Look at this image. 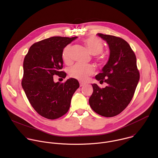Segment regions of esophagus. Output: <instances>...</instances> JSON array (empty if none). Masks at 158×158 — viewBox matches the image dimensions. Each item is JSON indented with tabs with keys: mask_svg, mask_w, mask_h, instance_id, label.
<instances>
[{
	"mask_svg": "<svg viewBox=\"0 0 158 158\" xmlns=\"http://www.w3.org/2000/svg\"><path fill=\"white\" fill-rule=\"evenodd\" d=\"M79 84H80V87H82V86H84V85H85V84H84V83L81 82H79Z\"/></svg>",
	"mask_w": 158,
	"mask_h": 158,
	"instance_id": "obj_1",
	"label": "esophagus"
}]
</instances>
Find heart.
Listing matches in <instances>:
<instances>
[{
    "label": "heart",
    "mask_w": 158,
    "mask_h": 158,
    "mask_svg": "<svg viewBox=\"0 0 158 158\" xmlns=\"http://www.w3.org/2000/svg\"><path fill=\"white\" fill-rule=\"evenodd\" d=\"M83 43L93 55H98L103 51L104 45L102 41L98 37H90L84 39ZM71 45H67L62 51V56L65 63L68 64L71 61ZM98 59L100 61H102L103 57H99ZM93 72L94 67L93 65L77 64L70 69L69 76L78 80L84 81Z\"/></svg>",
    "instance_id": "obj_1"
}]
</instances>
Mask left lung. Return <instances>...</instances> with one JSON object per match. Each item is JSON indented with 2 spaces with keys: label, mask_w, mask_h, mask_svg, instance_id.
Returning <instances> with one entry per match:
<instances>
[{
  "label": "left lung",
  "mask_w": 158,
  "mask_h": 158,
  "mask_svg": "<svg viewBox=\"0 0 158 158\" xmlns=\"http://www.w3.org/2000/svg\"><path fill=\"white\" fill-rule=\"evenodd\" d=\"M107 43L110 55L102 71L96 76L98 81L107 83L104 88L93 84V93L89 105L98 114L113 117L130 103L139 80L136 57L129 44L116 36L98 34Z\"/></svg>",
  "instance_id": "obj_1"
}]
</instances>
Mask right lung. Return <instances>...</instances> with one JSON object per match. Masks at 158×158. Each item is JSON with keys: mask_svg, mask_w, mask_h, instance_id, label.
<instances>
[{"mask_svg": "<svg viewBox=\"0 0 158 158\" xmlns=\"http://www.w3.org/2000/svg\"><path fill=\"white\" fill-rule=\"evenodd\" d=\"M77 37H52L34 44L23 63L22 85L31 106L42 117L56 119L69 110L72 97L79 87L74 78L64 83L54 81L53 76L65 78L61 71L64 49Z\"/></svg>", "mask_w": 158, "mask_h": 158, "instance_id": "right-lung-1", "label": "right lung"}]
</instances>
